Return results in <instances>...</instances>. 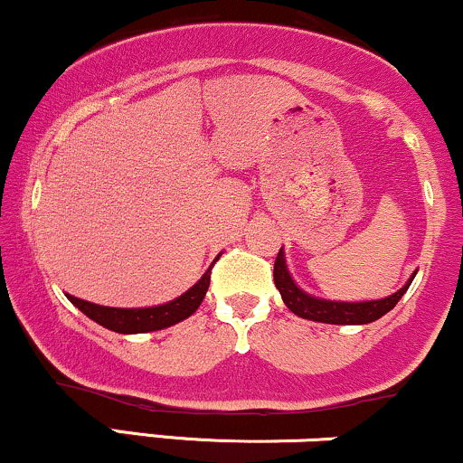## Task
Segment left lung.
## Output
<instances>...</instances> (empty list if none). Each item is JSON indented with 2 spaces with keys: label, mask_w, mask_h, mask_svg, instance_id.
I'll list each match as a JSON object with an SVG mask.
<instances>
[{
  "label": "left lung",
  "mask_w": 463,
  "mask_h": 463,
  "mask_svg": "<svg viewBox=\"0 0 463 463\" xmlns=\"http://www.w3.org/2000/svg\"><path fill=\"white\" fill-rule=\"evenodd\" d=\"M413 276L407 280L396 294L387 296L381 300H365V302H337V300H324L316 298V296L302 291L298 285L291 279L289 269L285 263V252L283 248L279 250V257L274 261V285L276 289L283 296V302L287 309L296 313L298 317L313 322H324V324H370L379 317H383L387 311H392L396 307V302L405 296V291L411 285Z\"/></svg>",
  "instance_id": "1"
}]
</instances>
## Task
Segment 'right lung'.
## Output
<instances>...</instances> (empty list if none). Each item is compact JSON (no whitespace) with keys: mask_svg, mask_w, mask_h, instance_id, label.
<instances>
[{"mask_svg":"<svg viewBox=\"0 0 463 463\" xmlns=\"http://www.w3.org/2000/svg\"><path fill=\"white\" fill-rule=\"evenodd\" d=\"M213 263H211V268H213ZM211 268L206 269L198 283L191 287V289L184 291L183 296L165 302V305L146 307V309H117V307H102V305H95V302L80 300L76 296H69V294L67 298L71 300V305H76L84 316L91 317L93 322H98L99 326L109 328V331L124 333V335L161 331V328L174 326V324L187 320L189 316H194L195 309L202 305V300H204L206 289H209Z\"/></svg>","mask_w":463,"mask_h":463,"instance_id":"right-lung-1","label":"right lung"}]
</instances>
